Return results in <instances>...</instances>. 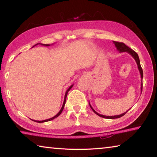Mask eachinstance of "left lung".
<instances>
[{
	"mask_svg": "<svg viewBox=\"0 0 157 157\" xmlns=\"http://www.w3.org/2000/svg\"><path fill=\"white\" fill-rule=\"evenodd\" d=\"M113 43L114 44V45H115V46L117 50L119 52H127V53H129V54L131 55V56L134 58V59H135V61H136V62L137 63V66H138V68H139V71L140 72V78H141V81L143 80V69L141 68V66H140V59H139V55H138L137 53L134 51L132 49L130 48H129L128 46H127L125 44H124V43H121V42H117V41H113ZM141 88H140V89H141V92H142V89H143V82H141ZM89 103V105H90V107L91 108V109L94 111V112L95 113H96L98 116H99L100 117H102V118H109V119H114V118H121V117H122L123 116H124V114H125L127 111L126 112H124L122 114H120V115H117V116H104V115H102V114H100L98 113V112H96L94 109H93V107H91V104Z\"/></svg>",
	"mask_w": 157,
	"mask_h": 157,
	"instance_id": "8db88e82",
	"label": "left lung"
}]
</instances>
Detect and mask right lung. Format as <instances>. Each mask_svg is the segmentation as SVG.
Returning a JSON list of instances; mask_svg holds the SVG:
<instances>
[{
	"label": "right lung",
	"instance_id": "right-lung-1",
	"mask_svg": "<svg viewBox=\"0 0 157 157\" xmlns=\"http://www.w3.org/2000/svg\"><path fill=\"white\" fill-rule=\"evenodd\" d=\"M38 44H40V45H42V46H50V44H40V43H39V44H35L34 45V46H33V47H34L35 46H36V45H38ZM73 84H72L71 85V86L69 87V88L66 90V94H65V96H64V100H63V105H62V109H60V111H59V112H58L56 115H55L54 117H52V118H48V119H46V120H44V121H35V120H33V119H31L32 121H34V122H36V123H44V122H48V121H52V120H53V119L54 118H56L57 117H58L59 116L60 114H61V113L62 112V111H63V108H64V105H65V103H66V97H67V94H68V91H70L71 90V89L73 87Z\"/></svg>",
	"mask_w": 157,
	"mask_h": 157
}]
</instances>
